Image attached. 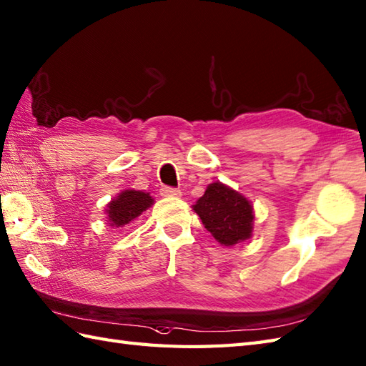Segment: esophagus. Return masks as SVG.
<instances>
[{
  "label": "esophagus",
  "instance_id": "esophagus-1",
  "mask_svg": "<svg viewBox=\"0 0 366 366\" xmlns=\"http://www.w3.org/2000/svg\"><path fill=\"white\" fill-rule=\"evenodd\" d=\"M160 194L165 198H177L181 197L182 193L179 189H173V187H162V189H160Z\"/></svg>",
  "mask_w": 366,
  "mask_h": 366
}]
</instances>
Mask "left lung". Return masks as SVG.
I'll use <instances>...</instances> for the list:
<instances>
[{"label": "left lung", "instance_id": "8db88e82", "mask_svg": "<svg viewBox=\"0 0 366 366\" xmlns=\"http://www.w3.org/2000/svg\"><path fill=\"white\" fill-rule=\"evenodd\" d=\"M204 227L223 246H234L251 239L254 209L251 201L223 182L207 185L202 197L193 204Z\"/></svg>", "mask_w": 366, "mask_h": 366}]
</instances>
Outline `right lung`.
<instances>
[{
    "label": "right lung",
    "mask_w": 366,
    "mask_h": 366,
    "mask_svg": "<svg viewBox=\"0 0 366 366\" xmlns=\"http://www.w3.org/2000/svg\"><path fill=\"white\" fill-rule=\"evenodd\" d=\"M152 204H154V198L147 192L132 189L120 192L107 204L106 214L109 226L123 227L129 224L135 218L140 217L144 210H148Z\"/></svg>",
    "instance_id": "1"
}]
</instances>
